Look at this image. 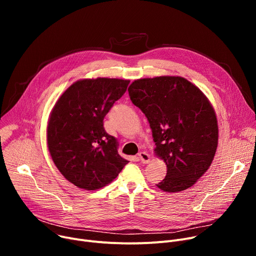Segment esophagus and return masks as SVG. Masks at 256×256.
Here are the masks:
<instances>
[{"instance_id": "esophagus-1", "label": "esophagus", "mask_w": 256, "mask_h": 256, "mask_svg": "<svg viewBox=\"0 0 256 256\" xmlns=\"http://www.w3.org/2000/svg\"><path fill=\"white\" fill-rule=\"evenodd\" d=\"M138 156H139V158H140V160H141L143 164H148L150 162V154H147V152H141Z\"/></svg>"}]
</instances>
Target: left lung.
Segmentation results:
<instances>
[{"label": "left lung", "instance_id": "left-lung-1", "mask_svg": "<svg viewBox=\"0 0 256 256\" xmlns=\"http://www.w3.org/2000/svg\"><path fill=\"white\" fill-rule=\"evenodd\" d=\"M128 96L148 120L154 154L167 165L156 186L170 193L192 186L210 168L218 146L217 116L208 98L186 78L170 76L135 80Z\"/></svg>", "mask_w": 256, "mask_h": 256}]
</instances>
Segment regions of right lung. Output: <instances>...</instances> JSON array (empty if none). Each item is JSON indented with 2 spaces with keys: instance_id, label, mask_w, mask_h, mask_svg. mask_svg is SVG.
<instances>
[{
  "instance_id": "right-lung-1",
  "label": "right lung",
  "mask_w": 256,
  "mask_h": 256,
  "mask_svg": "<svg viewBox=\"0 0 256 256\" xmlns=\"http://www.w3.org/2000/svg\"><path fill=\"white\" fill-rule=\"evenodd\" d=\"M128 80L84 78L67 88L50 112L46 141L54 164L80 189L93 191L113 182L128 163L104 118L126 91Z\"/></svg>"
}]
</instances>
